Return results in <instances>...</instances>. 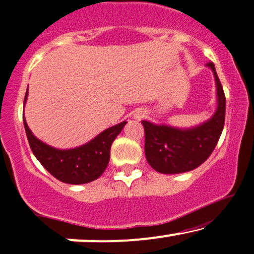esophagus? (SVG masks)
Returning <instances> with one entry per match:
<instances>
[{"mask_svg":"<svg viewBox=\"0 0 254 254\" xmlns=\"http://www.w3.org/2000/svg\"><path fill=\"white\" fill-rule=\"evenodd\" d=\"M133 118H136V119H137V121H141L142 118H144V112L142 110L136 111L135 114H133Z\"/></svg>","mask_w":254,"mask_h":254,"instance_id":"34e87169","label":"esophagus"}]
</instances>
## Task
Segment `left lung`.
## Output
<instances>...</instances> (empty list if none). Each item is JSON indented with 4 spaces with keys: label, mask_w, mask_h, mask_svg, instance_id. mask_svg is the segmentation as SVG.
Instances as JSON below:
<instances>
[{
    "label": "left lung",
    "mask_w": 254,
    "mask_h": 254,
    "mask_svg": "<svg viewBox=\"0 0 254 254\" xmlns=\"http://www.w3.org/2000/svg\"><path fill=\"white\" fill-rule=\"evenodd\" d=\"M206 66L212 69L217 88V110L208 121L188 129L142 121L146 159L160 174H182L196 169L210 157L221 137L225 119V95L213 63Z\"/></svg>",
    "instance_id": "left-lung-1"
}]
</instances>
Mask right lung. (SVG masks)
<instances>
[{
    "label": "right lung",
    "instance_id": "obj_1",
    "mask_svg": "<svg viewBox=\"0 0 254 254\" xmlns=\"http://www.w3.org/2000/svg\"><path fill=\"white\" fill-rule=\"evenodd\" d=\"M27 100V90L24 106ZM127 122L100 132L88 143L71 149H59L44 143L33 135L24 117V127L32 153L53 176L68 185H84L104 174L110 161L111 146Z\"/></svg>",
    "mask_w": 254,
    "mask_h": 254
}]
</instances>
